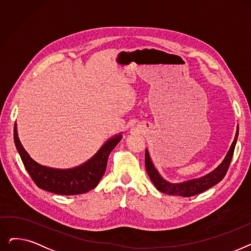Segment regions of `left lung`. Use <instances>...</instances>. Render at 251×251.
Returning <instances> with one entry per match:
<instances>
[{"mask_svg": "<svg viewBox=\"0 0 251 251\" xmlns=\"http://www.w3.org/2000/svg\"><path fill=\"white\" fill-rule=\"evenodd\" d=\"M237 137H238V128H237V132H236L234 141H233L232 146L225 157V160H224L223 163L215 171H213L212 173H209L208 175L201 177L200 179H194V180H190V181L179 183V184L169 183L168 181L163 179L161 177V175L159 174V172H157V171L154 169L148 151H146L147 172H148L151 182L154 184L156 189L160 190L163 193H167V194H171V195H179V196H184V197H189V196L200 194V193L207 190L208 188L216 185L217 183L222 181L223 178L225 177L227 171L229 169L230 163L232 161Z\"/></svg>", "mask_w": 251, "mask_h": 251, "instance_id": "1", "label": "left lung"}]
</instances>
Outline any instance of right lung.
I'll return each mask as SVG.
<instances>
[{
  "label": "right lung",
  "instance_id": "obj_1",
  "mask_svg": "<svg viewBox=\"0 0 251 251\" xmlns=\"http://www.w3.org/2000/svg\"><path fill=\"white\" fill-rule=\"evenodd\" d=\"M121 135L111 138L85 164L68 170L45 167L34 162L23 149L14 126V141L22 163L36 186L46 191L61 195L86 193L97 187L107 168L110 152L121 140Z\"/></svg>",
  "mask_w": 251,
  "mask_h": 251
}]
</instances>
